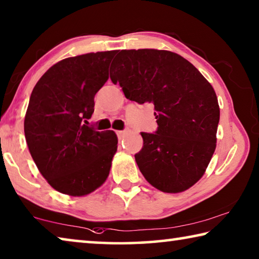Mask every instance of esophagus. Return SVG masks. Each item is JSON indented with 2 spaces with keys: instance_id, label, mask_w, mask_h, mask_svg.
I'll list each match as a JSON object with an SVG mask.
<instances>
[{
  "instance_id": "esophagus-1",
  "label": "esophagus",
  "mask_w": 259,
  "mask_h": 259,
  "mask_svg": "<svg viewBox=\"0 0 259 259\" xmlns=\"http://www.w3.org/2000/svg\"><path fill=\"white\" fill-rule=\"evenodd\" d=\"M125 133H126L125 130H118V131H116V135H117V137L121 139L123 136H124Z\"/></svg>"
}]
</instances>
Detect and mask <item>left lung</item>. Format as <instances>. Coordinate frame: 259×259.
Returning a JSON list of instances; mask_svg holds the SVG:
<instances>
[{"label": "left lung", "instance_id": "left-lung-1", "mask_svg": "<svg viewBox=\"0 0 259 259\" xmlns=\"http://www.w3.org/2000/svg\"><path fill=\"white\" fill-rule=\"evenodd\" d=\"M110 69L126 99L154 105L158 129L142 133L144 145L135 154L146 181L170 194L194 186L215 150L220 109L212 85L168 51H121Z\"/></svg>", "mask_w": 259, "mask_h": 259}]
</instances>
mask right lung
I'll return each mask as SVG.
<instances>
[{"label":"right lung","instance_id":"1","mask_svg":"<svg viewBox=\"0 0 259 259\" xmlns=\"http://www.w3.org/2000/svg\"><path fill=\"white\" fill-rule=\"evenodd\" d=\"M115 51L68 57L49 68L35 84L24 121L30 153L55 190L84 196L109 174L117 150L114 131L88 125L94 96L108 79Z\"/></svg>","mask_w":259,"mask_h":259}]
</instances>
